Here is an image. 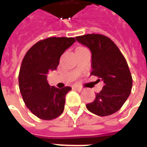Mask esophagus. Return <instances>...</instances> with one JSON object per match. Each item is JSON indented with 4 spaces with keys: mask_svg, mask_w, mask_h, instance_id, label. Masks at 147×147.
<instances>
[{
    "mask_svg": "<svg viewBox=\"0 0 147 147\" xmlns=\"http://www.w3.org/2000/svg\"><path fill=\"white\" fill-rule=\"evenodd\" d=\"M73 88H74V89L77 90H79V91H81V90H83V88H82V86H77V85H76V86H74Z\"/></svg>",
    "mask_w": 147,
    "mask_h": 147,
    "instance_id": "obj_1",
    "label": "esophagus"
}]
</instances>
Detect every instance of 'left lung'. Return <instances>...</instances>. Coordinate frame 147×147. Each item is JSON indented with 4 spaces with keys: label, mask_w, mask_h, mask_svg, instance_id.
<instances>
[{
    "label": "left lung",
    "mask_w": 147,
    "mask_h": 147,
    "mask_svg": "<svg viewBox=\"0 0 147 147\" xmlns=\"http://www.w3.org/2000/svg\"><path fill=\"white\" fill-rule=\"evenodd\" d=\"M76 38L91 51V76L102 79L105 83L86 108L100 117L115 113L126 102L132 87V77L125 58L117 45L103 34H88Z\"/></svg>",
    "instance_id": "obj_1"
}]
</instances>
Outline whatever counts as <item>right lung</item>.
Here are the masks:
<instances>
[{
  "instance_id": "obj_1",
  "label": "right lung",
  "mask_w": 147,
  "mask_h": 147,
  "mask_svg": "<svg viewBox=\"0 0 147 147\" xmlns=\"http://www.w3.org/2000/svg\"><path fill=\"white\" fill-rule=\"evenodd\" d=\"M76 42L74 38L51 37L36 42L24 56L19 73V86L25 105L42 120H49L62 114L65 96L71 88L50 86L49 71L57 68L60 57Z\"/></svg>"
}]
</instances>
